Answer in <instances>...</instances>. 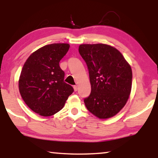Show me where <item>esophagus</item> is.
Returning a JSON list of instances; mask_svg holds the SVG:
<instances>
[{"label": "esophagus", "mask_w": 158, "mask_h": 158, "mask_svg": "<svg viewBox=\"0 0 158 158\" xmlns=\"http://www.w3.org/2000/svg\"><path fill=\"white\" fill-rule=\"evenodd\" d=\"M73 88H74L75 91H77V85H74V86H73Z\"/></svg>", "instance_id": "esophagus-1"}]
</instances>
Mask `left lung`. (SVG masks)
Returning a JSON list of instances; mask_svg holds the SVG:
<instances>
[{
    "label": "left lung",
    "instance_id": "1",
    "mask_svg": "<svg viewBox=\"0 0 158 158\" xmlns=\"http://www.w3.org/2000/svg\"><path fill=\"white\" fill-rule=\"evenodd\" d=\"M79 53L87 64L91 92L84 98L87 109L99 118L115 116L126 104L132 72L122 53L103 44H81Z\"/></svg>",
    "mask_w": 158,
    "mask_h": 158
}]
</instances>
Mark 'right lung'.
<instances>
[{
    "mask_svg": "<svg viewBox=\"0 0 158 158\" xmlns=\"http://www.w3.org/2000/svg\"><path fill=\"white\" fill-rule=\"evenodd\" d=\"M69 48L64 43L46 45L32 53L23 64L19 92L26 104L41 116L57 113L74 91L64 81V73L59 64Z\"/></svg>",
    "mask_w": 158,
    "mask_h": 158,
    "instance_id": "add662e5",
    "label": "right lung"
}]
</instances>
